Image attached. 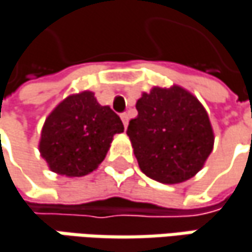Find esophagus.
I'll list each match as a JSON object with an SVG mask.
<instances>
[{"instance_id": "esophagus-1", "label": "esophagus", "mask_w": 252, "mask_h": 252, "mask_svg": "<svg viewBox=\"0 0 252 252\" xmlns=\"http://www.w3.org/2000/svg\"><path fill=\"white\" fill-rule=\"evenodd\" d=\"M121 120H123V124H124V126L126 128V126H128V120H129V117H128V114H126V112L121 114Z\"/></svg>"}]
</instances>
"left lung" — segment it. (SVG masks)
Segmentation results:
<instances>
[{
  "instance_id": "1",
  "label": "left lung",
  "mask_w": 252,
  "mask_h": 252,
  "mask_svg": "<svg viewBox=\"0 0 252 252\" xmlns=\"http://www.w3.org/2000/svg\"><path fill=\"white\" fill-rule=\"evenodd\" d=\"M128 124L141 171L162 184H178L202 168L214 147V132L200 101L183 87H154L137 101Z\"/></svg>"
}]
</instances>
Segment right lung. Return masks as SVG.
<instances>
[{
	"mask_svg": "<svg viewBox=\"0 0 252 252\" xmlns=\"http://www.w3.org/2000/svg\"><path fill=\"white\" fill-rule=\"evenodd\" d=\"M123 131V121L110 107L99 105L94 93L82 91L67 96L47 117L39 153L54 172L82 177L98 168L112 137Z\"/></svg>",
	"mask_w": 252,
	"mask_h": 252,
	"instance_id": "1",
	"label": "right lung"
}]
</instances>
